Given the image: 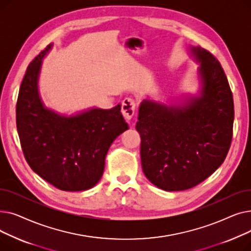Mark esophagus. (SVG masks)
Masks as SVG:
<instances>
[{
    "label": "esophagus",
    "instance_id": "1",
    "mask_svg": "<svg viewBox=\"0 0 251 251\" xmlns=\"http://www.w3.org/2000/svg\"><path fill=\"white\" fill-rule=\"evenodd\" d=\"M135 109H136V102L133 99H131V98L124 99V100L122 102L121 111H122L123 116L127 119V120H130V119L133 117V115L135 113Z\"/></svg>",
    "mask_w": 251,
    "mask_h": 251
}]
</instances>
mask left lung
Wrapping results in <instances>:
<instances>
[{
	"label": "left lung",
	"instance_id": "obj_1",
	"mask_svg": "<svg viewBox=\"0 0 251 251\" xmlns=\"http://www.w3.org/2000/svg\"><path fill=\"white\" fill-rule=\"evenodd\" d=\"M189 52L199 63L197 95L170 104L147 99L139 105L143 173L166 191L192 188L212 175L232 140L234 102L226 74L208 50L189 46Z\"/></svg>",
	"mask_w": 251,
	"mask_h": 251
}]
</instances>
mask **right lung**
I'll list each match as a JSON object with an SVG mask.
<instances>
[{
	"label": "right lung",
	"mask_w": 251,
	"mask_h": 251,
	"mask_svg": "<svg viewBox=\"0 0 251 251\" xmlns=\"http://www.w3.org/2000/svg\"><path fill=\"white\" fill-rule=\"evenodd\" d=\"M50 44L29 64L20 85L16 125L26 162L34 172L64 191L94 187L102 176L112 142L128 129L121 104L91 108L74 115L48 109L38 91L42 63Z\"/></svg>",
	"instance_id": "add662e5"
}]
</instances>
